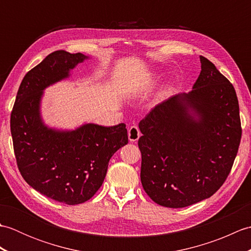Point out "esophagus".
<instances>
[{
	"mask_svg": "<svg viewBox=\"0 0 251 251\" xmlns=\"http://www.w3.org/2000/svg\"><path fill=\"white\" fill-rule=\"evenodd\" d=\"M140 136H141V132H140L139 127H138V126L134 125L128 129V139H129V141L136 142L138 139H139Z\"/></svg>",
	"mask_w": 251,
	"mask_h": 251,
	"instance_id": "34e87169",
	"label": "esophagus"
}]
</instances>
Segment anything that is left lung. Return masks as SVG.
Segmentation results:
<instances>
[{
    "instance_id": "8db88e82",
    "label": "left lung",
    "mask_w": 251,
    "mask_h": 251,
    "mask_svg": "<svg viewBox=\"0 0 251 251\" xmlns=\"http://www.w3.org/2000/svg\"><path fill=\"white\" fill-rule=\"evenodd\" d=\"M200 60L193 89L157 104L139 123L141 183L164 207L182 208L214 195L241 143L235 89L214 63L202 56Z\"/></svg>"
}]
</instances>
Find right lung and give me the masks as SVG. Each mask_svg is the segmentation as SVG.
Segmentation results:
<instances>
[{"label":"right lung","mask_w":251,"mask_h":251,"mask_svg":"<svg viewBox=\"0 0 251 251\" xmlns=\"http://www.w3.org/2000/svg\"><path fill=\"white\" fill-rule=\"evenodd\" d=\"M81 52L56 50L25 74L10 114L16 162L25 182L56 201L76 205L102 185L112 155L128 143L126 125L85 124L61 131L44 125L40 114L43 90L69 76Z\"/></svg>","instance_id":"add662e5"}]
</instances>
